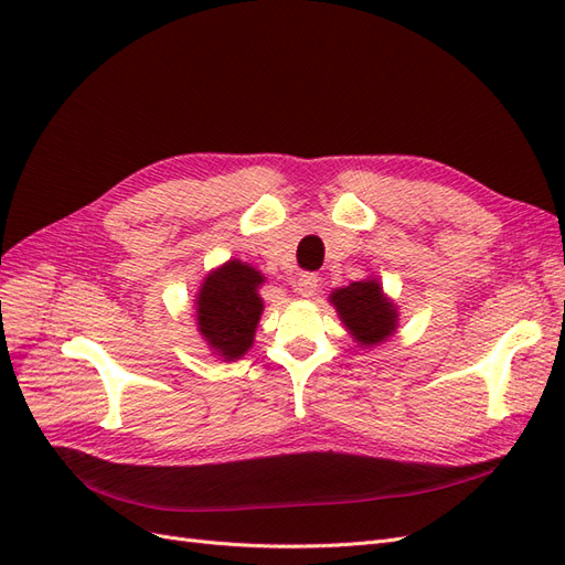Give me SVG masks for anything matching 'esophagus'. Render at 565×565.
Masks as SVG:
<instances>
[{"label": "esophagus", "mask_w": 565, "mask_h": 565, "mask_svg": "<svg viewBox=\"0 0 565 565\" xmlns=\"http://www.w3.org/2000/svg\"><path fill=\"white\" fill-rule=\"evenodd\" d=\"M320 287V278L316 273H299V278L295 282V289L299 297H313Z\"/></svg>", "instance_id": "obj_1"}]
</instances>
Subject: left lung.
<instances>
[{
	"label": "left lung",
	"mask_w": 565,
	"mask_h": 565,
	"mask_svg": "<svg viewBox=\"0 0 565 565\" xmlns=\"http://www.w3.org/2000/svg\"><path fill=\"white\" fill-rule=\"evenodd\" d=\"M341 322L363 347L384 341L396 330V306L384 299L377 280H361L341 287L330 297Z\"/></svg>",
	"instance_id": "obj_1"
}]
</instances>
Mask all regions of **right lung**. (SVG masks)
I'll return each mask as SVG.
<instances>
[{"label":"right lung","mask_w":565,"mask_h":565,"mask_svg":"<svg viewBox=\"0 0 565 565\" xmlns=\"http://www.w3.org/2000/svg\"><path fill=\"white\" fill-rule=\"evenodd\" d=\"M264 282L259 270L228 262L202 282L198 295V324L210 347L226 361L245 355L252 347L264 303L256 287Z\"/></svg>","instance_id":"1"}]
</instances>
